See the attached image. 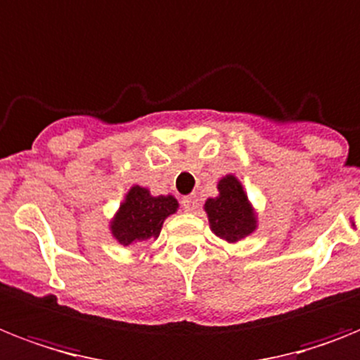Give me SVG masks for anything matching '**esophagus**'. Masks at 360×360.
Segmentation results:
<instances>
[{
	"label": "esophagus",
	"instance_id": "34e87169",
	"mask_svg": "<svg viewBox=\"0 0 360 360\" xmlns=\"http://www.w3.org/2000/svg\"><path fill=\"white\" fill-rule=\"evenodd\" d=\"M181 205H183V209H185L186 212H194V210L198 209V198H195V195H186V198L181 200Z\"/></svg>",
	"mask_w": 360,
	"mask_h": 360
}]
</instances>
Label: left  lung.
I'll return each instance as SVG.
<instances>
[{"label":"left lung","instance_id":"1","mask_svg":"<svg viewBox=\"0 0 360 360\" xmlns=\"http://www.w3.org/2000/svg\"><path fill=\"white\" fill-rule=\"evenodd\" d=\"M216 198L205 201L210 229L227 242H238L257 229L255 210L248 200L242 183L235 175H226L218 183Z\"/></svg>","mask_w":360,"mask_h":360}]
</instances>
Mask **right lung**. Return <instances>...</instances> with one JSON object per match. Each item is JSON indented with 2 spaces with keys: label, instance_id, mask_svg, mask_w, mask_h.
Returning a JSON list of instances; mask_svg holds the SVG:
<instances>
[{
  "label": "right lung",
  "instance_id": "1",
  "mask_svg": "<svg viewBox=\"0 0 360 360\" xmlns=\"http://www.w3.org/2000/svg\"><path fill=\"white\" fill-rule=\"evenodd\" d=\"M174 195H151L142 186H131L124 203L110 221V233L122 246L157 238L162 224L177 210Z\"/></svg>",
  "mask_w": 360,
  "mask_h": 360
}]
</instances>
